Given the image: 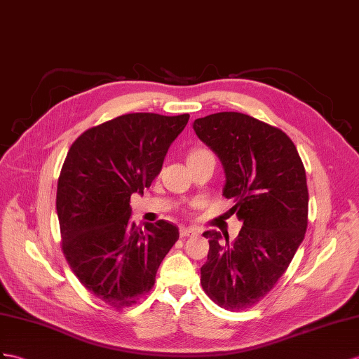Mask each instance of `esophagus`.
Returning <instances> with one entry per match:
<instances>
[{
  "mask_svg": "<svg viewBox=\"0 0 359 359\" xmlns=\"http://www.w3.org/2000/svg\"><path fill=\"white\" fill-rule=\"evenodd\" d=\"M179 233H180L182 238H185V236H191V235L198 233V231H197L196 227H180L179 229Z\"/></svg>",
  "mask_w": 359,
  "mask_h": 359,
  "instance_id": "34e87169",
  "label": "esophagus"
}]
</instances>
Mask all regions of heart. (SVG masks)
Returning a JSON list of instances; mask_svg holds the SVG:
<instances>
[{
  "instance_id": "1",
  "label": "heart",
  "mask_w": 359,
  "mask_h": 359,
  "mask_svg": "<svg viewBox=\"0 0 359 359\" xmlns=\"http://www.w3.org/2000/svg\"><path fill=\"white\" fill-rule=\"evenodd\" d=\"M203 151H206V150H201V149H196V150H192V151L189 153V156H194V154H198V153H203Z\"/></svg>"
}]
</instances>
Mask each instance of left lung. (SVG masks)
Segmentation results:
<instances>
[{
	"instance_id": "obj_1",
	"label": "left lung",
	"mask_w": 359,
	"mask_h": 359,
	"mask_svg": "<svg viewBox=\"0 0 359 359\" xmlns=\"http://www.w3.org/2000/svg\"><path fill=\"white\" fill-rule=\"evenodd\" d=\"M194 130L223 163V196L243 222L233 243L205 232L208 261L201 287L229 311L253 306L288 269L308 226L306 172L296 145L280 128L240 112L198 118Z\"/></svg>"
}]
</instances>
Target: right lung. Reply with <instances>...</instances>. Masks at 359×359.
Masks as SVG:
<instances>
[{
  "label": "right lung",
  "instance_id": "obj_1",
  "mask_svg": "<svg viewBox=\"0 0 359 359\" xmlns=\"http://www.w3.org/2000/svg\"><path fill=\"white\" fill-rule=\"evenodd\" d=\"M188 114H127L88 128L69 147L57 182L62 252L83 287L115 309L149 294L179 229L130 222V196L162 168Z\"/></svg>",
  "mask_w": 359,
  "mask_h": 359
}]
</instances>
